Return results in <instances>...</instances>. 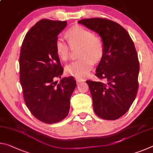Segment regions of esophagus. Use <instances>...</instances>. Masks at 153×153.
Here are the masks:
<instances>
[{"instance_id":"obj_1","label":"esophagus","mask_w":153,"mask_h":153,"mask_svg":"<svg viewBox=\"0 0 153 153\" xmlns=\"http://www.w3.org/2000/svg\"><path fill=\"white\" fill-rule=\"evenodd\" d=\"M76 80L77 83H79V82H84L85 80L84 79H80V78H77L76 77Z\"/></svg>"}]
</instances>
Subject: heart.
<instances>
[{
  "label": "heart",
  "mask_w": 153,
  "mask_h": 153,
  "mask_svg": "<svg viewBox=\"0 0 153 153\" xmlns=\"http://www.w3.org/2000/svg\"><path fill=\"white\" fill-rule=\"evenodd\" d=\"M65 36L69 45L62 38H57L55 42L56 54L62 61H66L70 55V46L72 48L80 47L79 57L81 59L67 65L65 71L70 76L84 79L92 69L93 62L97 63L104 55V40L101 36L82 25L69 28Z\"/></svg>",
  "instance_id": "obj_1"
}]
</instances>
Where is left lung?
<instances>
[{"label":"left lung","mask_w":153,"mask_h":153,"mask_svg":"<svg viewBox=\"0 0 153 153\" xmlns=\"http://www.w3.org/2000/svg\"><path fill=\"white\" fill-rule=\"evenodd\" d=\"M78 23L98 33L105 43L95 76L105 82L86 81L94 112L104 120H117L129 109L138 90L140 65L133 40L125 28L107 18L84 19Z\"/></svg>","instance_id":"8db88e82"}]
</instances>
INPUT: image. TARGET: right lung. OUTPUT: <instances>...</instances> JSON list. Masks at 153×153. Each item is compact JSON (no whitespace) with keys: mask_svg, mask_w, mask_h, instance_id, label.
I'll use <instances>...</instances> for the list:
<instances>
[{"mask_svg":"<svg viewBox=\"0 0 153 153\" xmlns=\"http://www.w3.org/2000/svg\"><path fill=\"white\" fill-rule=\"evenodd\" d=\"M66 26V21L41 19L26 33L21 47L19 81L25 103L36 119L48 124L67 117L76 86L72 76L55 81L63 72L55 42Z\"/></svg>","mask_w":153,"mask_h":153,"instance_id":"right-lung-1","label":"right lung"}]
</instances>
